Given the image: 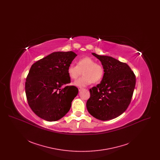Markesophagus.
<instances>
[{"label":"esophagus","instance_id":"1","mask_svg":"<svg viewBox=\"0 0 160 160\" xmlns=\"http://www.w3.org/2000/svg\"><path fill=\"white\" fill-rule=\"evenodd\" d=\"M83 88H80V87H79V88H78V91L79 92L81 91H82V90H83Z\"/></svg>","mask_w":160,"mask_h":160}]
</instances>
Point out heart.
<instances>
[{"mask_svg": "<svg viewBox=\"0 0 160 160\" xmlns=\"http://www.w3.org/2000/svg\"><path fill=\"white\" fill-rule=\"evenodd\" d=\"M67 72L70 78L76 80L82 75L83 76L78 78L74 83L77 86L83 87L93 83L101 82L104 76V69L89 57H84L77 62L76 66L70 65L67 69Z\"/></svg>", "mask_w": 160, "mask_h": 160, "instance_id": "heart-1", "label": "heart"}]
</instances>
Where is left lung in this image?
<instances>
[{"mask_svg":"<svg viewBox=\"0 0 160 160\" xmlns=\"http://www.w3.org/2000/svg\"><path fill=\"white\" fill-rule=\"evenodd\" d=\"M92 54L101 61L104 76L100 83L89 89L86 107L101 121L114 119L128 108L136 86V76L129 66L108 56Z\"/></svg>","mask_w":160,"mask_h":160,"instance_id":"8db88e82","label":"left lung"}]
</instances>
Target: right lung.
Here are the masks:
<instances>
[{
	"instance_id": "right-lung-1",
	"label": "right lung",
	"mask_w": 160,
	"mask_h": 160,
	"mask_svg": "<svg viewBox=\"0 0 160 160\" xmlns=\"http://www.w3.org/2000/svg\"><path fill=\"white\" fill-rule=\"evenodd\" d=\"M77 56L73 52H58L34 63L25 83L28 102L41 119L56 121L67 114L78 92L71 82L67 69Z\"/></svg>"
}]
</instances>
